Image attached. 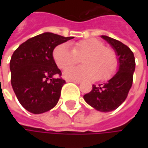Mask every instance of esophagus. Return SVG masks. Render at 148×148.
<instances>
[{
  "label": "esophagus",
  "instance_id": "1",
  "mask_svg": "<svg viewBox=\"0 0 148 148\" xmlns=\"http://www.w3.org/2000/svg\"><path fill=\"white\" fill-rule=\"evenodd\" d=\"M66 82H74V83H76V84H79V83H81L80 81H77V80H66Z\"/></svg>",
  "mask_w": 148,
  "mask_h": 148
}]
</instances>
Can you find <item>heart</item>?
I'll return each mask as SVG.
<instances>
[{"instance_id":"1","label":"heart","mask_w":148,"mask_h":148,"mask_svg":"<svg viewBox=\"0 0 148 148\" xmlns=\"http://www.w3.org/2000/svg\"><path fill=\"white\" fill-rule=\"evenodd\" d=\"M85 57L82 60L83 66L69 68L64 72L67 79L82 81L86 79L107 81L114 75L118 69L119 60L115 51L105 47L97 38H87L74 43L73 49L67 43H61L53 50V57L56 65L65 70L75 65L77 57Z\"/></svg>"}]
</instances>
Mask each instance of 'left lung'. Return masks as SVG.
Listing matches in <instances>:
<instances>
[{
    "instance_id": "left-lung-1",
    "label": "left lung",
    "mask_w": 148,
    "mask_h": 148,
    "mask_svg": "<svg viewBox=\"0 0 148 148\" xmlns=\"http://www.w3.org/2000/svg\"><path fill=\"white\" fill-rule=\"evenodd\" d=\"M101 37L115 50L119 57V71L107 83L93 85L91 91L83 97L86 102L95 110L110 112L117 109L128 96L133 85L135 58L134 53L127 45L105 35Z\"/></svg>"
}]
</instances>
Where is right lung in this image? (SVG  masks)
I'll use <instances>...</instances> for the list:
<instances>
[{"label":"right lung","mask_w":148,"mask_h":148,"mask_svg":"<svg viewBox=\"0 0 148 148\" xmlns=\"http://www.w3.org/2000/svg\"><path fill=\"white\" fill-rule=\"evenodd\" d=\"M73 37L43 33L17 48L10 62V82L17 99L26 110L42 114L53 109L66 82L53 57L55 47ZM58 75V78L53 75Z\"/></svg>","instance_id":"add662e5"}]
</instances>
